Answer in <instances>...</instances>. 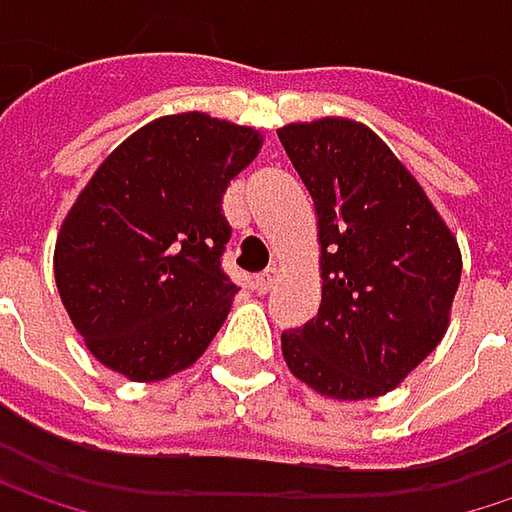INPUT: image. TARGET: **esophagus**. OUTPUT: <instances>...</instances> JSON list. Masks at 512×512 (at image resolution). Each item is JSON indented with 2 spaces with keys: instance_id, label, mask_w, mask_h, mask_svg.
Returning <instances> with one entry per match:
<instances>
[{
  "instance_id": "34e87169",
  "label": "esophagus",
  "mask_w": 512,
  "mask_h": 512,
  "mask_svg": "<svg viewBox=\"0 0 512 512\" xmlns=\"http://www.w3.org/2000/svg\"><path fill=\"white\" fill-rule=\"evenodd\" d=\"M272 281H275V272H272V269H266V272H260V275H255V278H252V290L263 296V293L272 287Z\"/></svg>"
}]
</instances>
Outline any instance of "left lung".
<instances>
[{"mask_svg": "<svg viewBox=\"0 0 512 512\" xmlns=\"http://www.w3.org/2000/svg\"><path fill=\"white\" fill-rule=\"evenodd\" d=\"M278 139L317 210L323 278L317 317L281 335L284 361L323 397H382L448 332L462 275L457 237L361 121L284 124Z\"/></svg>", "mask_w": 512, "mask_h": 512, "instance_id": "1", "label": "left lung"}]
</instances>
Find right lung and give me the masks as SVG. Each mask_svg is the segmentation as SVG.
Instances as JSON below:
<instances>
[{"instance_id":"obj_1","label":"right lung","mask_w":512,"mask_h":512,"mask_svg":"<svg viewBox=\"0 0 512 512\" xmlns=\"http://www.w3.org/2000/svg\"><path fill=\"white\" fill-rule=\"evenodd\" d=\"M263 136L207 112L162 115L106 156L55 237V287L88 353L133 382L204 356L237 284L219 257L231 237L228 183Z\"/></svg>"}]
</instances>
